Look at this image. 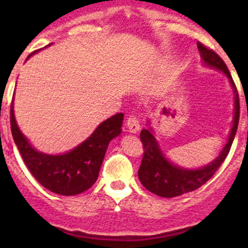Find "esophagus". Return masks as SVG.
I'll return each mask as SVG.
<instances>
[{
  "mask_svg": "<svg viewBox=\"0 0 248 248\" xmlns=\"http://www.w3.org/2000/svg\"><path fill=\"white\" fill-rule=\"evenodd\" d=\"M126 126H127V129H128L129 133H137V132H139V129H140L139 121H138V119L134 116V115H132V116L128 117V120H127V122H126Z\"/></svg>",
  "mask_w": 248,
  "mask_h": 248,
  "instance_id": "obj_1",
  "label": "esophagus"
}]
</instances>
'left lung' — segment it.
Listing matches in <instances>:
<instances>
[{
    "mask_svg": "<svg viewBox=\"0 0 248 248\" xmlns=\"http://www.w3.org/2000/svg\"><path fill=\"white\" fill-rule=\"evenodd\" d=\"M202 64L209 68L217 69L222 72L229 80L232 92H234V116H232V124L231 132H229L228 141L224 145L218 156L212 162L207 163L206 166L196 169H188L174 164L166 157L164 152L162 151L156 137L155 131L150 126V121H147L146 129L140 132V140L144 146V157H142L141 164L138 170V176L142 186L156 196L163 197V198H174V197L182 196L188 192L196 191L197 188L202 186L207 180L211 179L212 175L216 172L217 169L221 167L226 157L228 156L229 150L235 138L237 131L240 116V103L239 94L235 87L232 78L223 60L218 56L215 51L207 49L202 43L197 44Z\"/></svg>",
    "mask_w": 248,
    "mask_h": 248,
    "instance_id": "8db88e82",
    "label": "left lung"
}]
</instances>
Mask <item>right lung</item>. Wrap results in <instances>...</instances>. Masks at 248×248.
Listing matches in <instances>:
<instances>
[{
  "mask_svg": "<svg viewBox=\"0 0 248 248\" xmlns=\"http://www.w3.org/2000/svg\"><path fill=\"white\" fill-rule=\"evenodd\" d=\"M122 121L124 114L119 112L99 124L89 138L71 151L47 155L34 149L20 131L14 115V98L11 107L12 136L25 164L42 186L61 196L82 193L96 182L109 142L121 134Z\"/></svg>",
  "mask_w": 248,
  "mask_h": 248,
  "instance_id": "add662e5",
  "label": "right lung"
}]
</instances>
